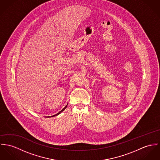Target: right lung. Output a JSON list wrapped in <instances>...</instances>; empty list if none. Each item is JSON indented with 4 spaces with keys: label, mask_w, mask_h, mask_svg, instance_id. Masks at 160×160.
I'll return each instance as SVG.
<instances>
[{
    "label": "right lung",
    "mask_w": 160,
    "mask_h": 160,
    "mask_svg": "<svg viewBox=\"0 0 160 160\" xmlns=\"http://www.w3.org/2000/svg\"><path fill=\"white\" fill-rule=\"evenodd\" d=\"M67 105H66V107H64L63 109H62V110L60 111L59 112H58L57 114H55V115H53V116H48V117H50H50H53V116H57V115H58L59 114H60V113L62 112V111H63L64 110L66 109V108L67 107Z\"/></svg>",
    "instance_id": "add662e5"
}]
</instances>
